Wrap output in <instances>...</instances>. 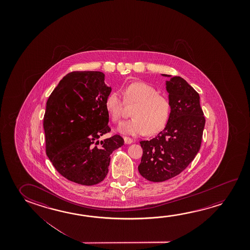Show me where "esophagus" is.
Segmentation results:
<instances>
[{"label":"esophagus","instance_id":"34e87169","mask_svg":"<svg viewBox=\"0 0 250 250\" xmlns=\"http://www.w3.org/2000/svg\"><path fill=\"white\" fill-rule=\"evenodd\" d=\"M124 140H125V143L127 144V145H129V144H131L133 142V140H132L131 138H128V137H124Z\"/></svg>","mask_w":250,"mask_h":250}]
</instances>
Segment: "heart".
<instances>
[{
    "label": "heart",
    "mask_w": 250,
    "mask_h": 250,
    "mask_svg": "<svg viewBox=\"0 0 250 250\" xmlns=\"http://www.w3.org/2000/svg\"><path fill=\"white\" fill-rule=\"evenodd\" d=\"M123 102L118 92L107 95L104 107L111 120L118 123L123 115L125 104L133 105L132 119L121 124L119 131L125 134L154 135L163 131L171 118V102L164 95L158 93L155 87L137 81L127 84L123 90Z\"/></svg>",
    "instance_id": "b5f03b06"
}]
</instances>
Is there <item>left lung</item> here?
Wrapping results in <instances>:
<instances>
[{"mask_svg":"<svg viewBox=\"0 0 250 250\" xmlns=\"http://www.w3.org/2000/svg\"><path fill=\"white\" fill-rule=\"evenodd\" d=\"M167 90L172 105L167 125L155 138L140 141L139 172L152 182L169 180L188 167L201 148L206 121L200 95L186 80L173 77Z\"/></svg>","mask_w":250,"mask_h":250,"instance_id":"obj_1","label":"left lung"}]
</instances>
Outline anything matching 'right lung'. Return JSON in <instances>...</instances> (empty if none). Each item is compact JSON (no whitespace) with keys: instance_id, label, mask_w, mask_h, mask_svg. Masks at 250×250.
I'll list each match as a JSON object with an SVG mask.
<instances>
[{"instance_id":"right-lung-1","label":"right lung","mask_w":250,"mask_h":250,"mask_svg":"<svg viewBox=\"0 0 250 250\" xmlns=\"http://www.w3.org/2000/svg\"><path fill=\"white\" fill-rule=\"evenodd\" d=\"M111 87L100 71H72L63 77L48 99L43 117L46 154L62 176L92 186L108 173L112 151L124 139L111 131L104 107Z\"/></svg>"}]
</instances>
